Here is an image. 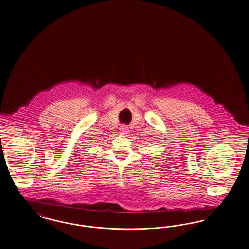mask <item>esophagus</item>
Here are the masks:
<instances>
[{
	"label": "esophagus",
	"instance_id": "34e87169",
	"mask_svg": "<svg viewBox=\"0 0 249 249\" xmlns=\"http://www.w3.org/2000/svg\"><path fill=\"white\" fill-rule=\"evenodd\" d=\"M119 130H120V133H121L122 135H125V134H127V133L129 132V128H128V126H126V125H122V126L119 128Z\"/></svg>",
	"mask_w": 249,
	"mask_h": 249
}]
</instances>
